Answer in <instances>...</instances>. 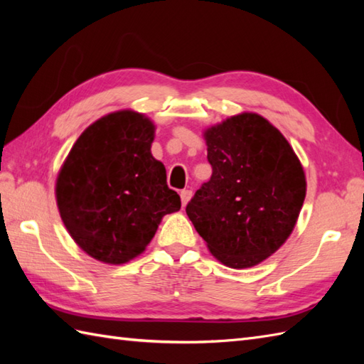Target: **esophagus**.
Instances as JSON below:
<instances>
[{"label":"esophagus","mask_w":364,"mask_h":364,"mask_svg":"<svg viewBox=\"0 0 364 364\" xmlns=\"http://www.w3.org/2000/svg\"><path fill=\"white\" fill-rule=\"evenodd\" d=\"M180 197H181V203H183V206L186 205L189 200H191V197H192V191H189V189H183L181 192H180Z\"/></svg>","instance_id":"esophagus-1"}]
</instances>
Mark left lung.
<instances>
[{"label": "left lung", "instance_id": "8db88e82", "mask_svg": "<svg viewBox=\"0 0 364 364\" xmlns=\"http://www.w3.org/2000/svg\"><path fill=\"white\" fill-rule=\"evenodd\" d=\"M205 141L213 175L186 213L220 262L253 267L296 227L306 194L304 167L280 131L253 112L208 128Z\"/></svg>", "mask_w": 364, "mask_h": 364}]
</instances>
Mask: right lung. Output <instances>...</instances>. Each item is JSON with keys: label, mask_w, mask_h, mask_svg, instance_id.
Returning a JSON list of instances; mask_svg holds the SVG:
<instances>
[{"label": "right lung", "mask_w": 364, "mask_h": 364, "mask_svg": "<svg viewBox=\"0 0 364 364\" xmlns=\"http://www.w3.org/2000/svg\"><path fill=\"white\" fill-rule=\"evenodd\" d=\"M153 122L117 111L84 131L58 175L64 225L81 249L107 264L141 255L161 219L181 208L167 186L166 167L153 158Z\"/></svg>", "instance_id": "obj_1"}]
</instances>
